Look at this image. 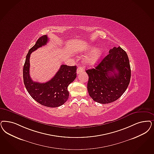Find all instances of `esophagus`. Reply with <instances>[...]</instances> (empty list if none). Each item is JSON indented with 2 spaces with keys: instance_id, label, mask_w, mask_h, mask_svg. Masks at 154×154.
I'll use <instances>...</instances> for the list:
<instances>
[{
  "instance_id": "obj_1",
  "label": "esophagus",
  "mask_w": 154,
  "mask_h": 154,
  "mask_svg": "<svg viewBox=\"0 0 154 154\" xmlns=\"http://www.w3.org/2000/svg\"><path fill=\"white\" fill-rule=\"evenodd\" d=\"M84 70V68L82 66H79L77 69V74H80L81 73H82L83 71Z\"/></svg>"
}]
</instances>
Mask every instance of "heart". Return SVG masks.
Listing matches in <instances>:
<instances>
[{"label":"heart","instance_id":"obj_1","mask_svg":"<svg viewBox=\"0 0 154 154\" xmlns=\"http://www.w3.org/2000/svg\"><path fill=\"white\" fill-rule=\"evenodd\" d=\"M102 54V50L97 48L94 49L92 52L90 53L89 56L88 58H87V63L90 65H93L95 64L96 62L100 58L101 55Z\"/></svg>","mask_w":154,"mask_h":154}]
</instances>
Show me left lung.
Instances as JSON below:
<instances>
[{"label":"left lung","mask_w":154,"mask_h":154,"mask_svg":"<svg viewBox=\"0 0 154 154\" xmlns=\"http://www.w3.org/2000/svg\"><path fill=\"white\" fill-rule=\"evenodd\" d=\"M95 68L88 69V90L97 102L106 104L117 100L127 89L131 68L126 52L114 47Z\"/></svg>","instance_id":"obj_1"}]
</instances>
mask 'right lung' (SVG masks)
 I'll list each match as a JSON object with an SVG mask.
<instances>
[{
    "label": "right lung",
    "mask_w": 154,
    "mask_h": 154,
    "mask_svg": "<svg viewBox=\"0 0 154 154\" xmlns=\"http://www.w3.org/2000/svg\"><path fill=\"white\" fill-rule=\"evenodd\" d=\"M49 41L47 35L40 37L31 48L23 66L24 84L28 93L41 105L50 107L61 106L69 98L68 87L76 78V66L61 65L53 78L45 83L33 81L29 75V58L33 51L45 45Z\"/></svg>",
    "instance_id": "obj_1"
}]
</instances>
